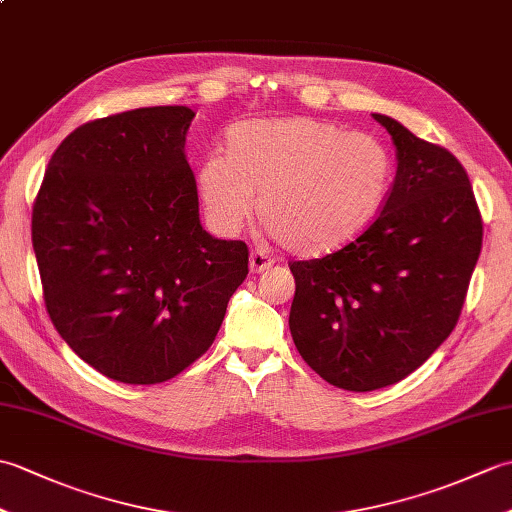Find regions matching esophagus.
Here are the masks:
<instances>
[{"label": "esophagus", "mask_w": 512, "mask_h": 512, "mask_svg": "<svg viewBox=\"0 0 512 512\" xmlns=\"http://www.w3.org/2000/svg\"><path fill=\"white\" fill-rule=\"evenodd\" d=\"M248 262H250V273H264L266 268H270V266L275 264V259L270 257L266 250H259L257 248V250H253V253H250Z\"/></svg>", "instance_id": "1"}]
</instances>
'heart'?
I'll list each match as a JSON object with an SVG mask.
<instances>
[{
	"label": "heart",
	"mask_w": 512,
	"mask_h": 512,
	"mask_svg": "<svg viewBox=\"0 0 512 512\" xmlns=\"http://www.w3.org/2000/svg\"><path fill=\"white\" fill-rule=\"evenodd\" d=\"M394 160L372 134L312 116L253 118L226 132V158L198 169L206 220L235 235L255 213L297 255L339 250L372 224L389 195Z\"/></svg>",
	"instance_id": "heart-1"
}]
</instances>
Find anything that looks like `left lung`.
Returning <instances> with one entry per match:
<instances>
[{"label": "left lung", "mask_w": 512, "mask_h": 512, "mask_svg": "<svg viewBox=\"0 0 512 512\" xmlns=\"http://www.w3.org/2000/svg\"><path fill=\"white\" fill-rule=\"evenodd\" d=\"M396 145L383 211L336 253L290 262V334L330 385L374 391L409 376L447 341L482 250V215L460 160L372 114Z\"/></svg>", "instance_id": "8db88e82"}]
</instances>
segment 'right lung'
Segmentation results:
<instances>
[{"label":"right lung","mask_w":512,"mask_h":512,"mask_svg":"<svg viewBox=\"0 0 512 512\" xmlns=\"http://www.w3.org/2000/svg\"><path fill=\"white\" fill-rule=\"evenodd\" d=\"M193 116L140 107L76 127L32 206L54 328L118 383H165L198 361L248 275V246L200 224L184 156Z\"/></svg>","instance_id":"obj_1"}]
</instances>
